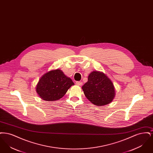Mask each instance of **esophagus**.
I'll return each instance as SVG.
<instances>
[{
	"mask_svg": "<svg viewBox=\"0 0 153 153\" xmlns=\"http://www.w3.org/2000/svg\"><path fill=\"white\" fill-rule=\"evenodd\" d=\"M76 85H77L81 86V85H82V82L81 81H76Z\"/></svg>",
	"mask_w": 153,
	"mask_h": 153,
	"instance_id": "obj_1",
	"label": "esophagus"
}]
</instances>
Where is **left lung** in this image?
Segmentation results:
<instances>
[{"instance_id": "8db88e82", "label": "left lung", "mask_w": 153, "mask_h": 153, "mask_svg": "<svg viewBox=\"0 0 153 153\" xmlns=\"http://www.w3.org/2000/svg\"><path fill=\"white\" fill-rule=\"evenodd\" d=\"M82 89L88 99L97 106L109 104L115 97L112 81L104 73L97 71L89 74L88 81Z\"/></svg>"}]
</instances>
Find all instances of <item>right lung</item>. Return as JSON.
<instances>
[{
    "instance_id": "obj_1",
    "label": "right lung",
    "mask_w": 153,
    "mask_h": 153,
    "mask_svg": "<svg viewBox=\"0 0 153 153\" xmlns=\"http://www.w3.org/2000/svg\"><path fill=\"white\" fill-rule=\"evenodd\" d=\"M73 85L72 80L56 69L43 75L36 85V92L43 100L55 101L62 98Z\"/></svg>"
}]
</instances>
